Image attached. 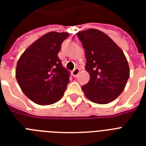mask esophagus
<instances>
[{
	"mask_svg": "<svg viewBox=\"0 0 146 146\" xmlns=\"http://www.w3.org/2000/svg\"><path fill=\"white\" fill-rule=\"evenodd\" d=\"M80 70L79 68H75L72 71V73H73V75L74 76V77H77V76L79 75V73H80Z\"/></svg>",
	"mask_w": 146,
	"mask_h": 146,
	"instance_id": "1",
	"label": "esophagus"
}]
</instances>
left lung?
<instances>
[{
	"label": "left lung",
	"instance_id": "left-lung-1",
	"mask_svg": "<svg viewBox=\"0 0 146 146\" xmlns=\"http://www.w3.org/2000/svg\"><path fill=\"white\" fill-rule=\"evenodd\" d=\"M85 50L90 80L82 86L85 96L97 104H108L120 96L129 76L123 50L108 35L90 29L77 33Z\"/></svg>",
	"mask_w": 146,
	"mask_h": 146
}]
</instances>
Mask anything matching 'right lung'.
<instances>
[{
    "instance_id": "obj_1",
    "label": "right lung",
    "mask_w": 146,
    "mask_h": 146,
    "mask_svg": "<svg viewBox=\"0 0 146 146\" xmlns=\"http://www.w3.org/2000/svg\"><path fill=\"white\" fill-rule=\"evenodd\" d=\"M68 36V33H47L31 44L17 62V82L24 94L36 104H54L64 96L70 72L62 66L57 54Z\"/></svg>"
}]
</instances>
